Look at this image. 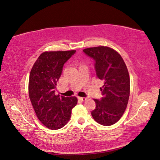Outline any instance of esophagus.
Instances as JSON below:
<instances>
[{"label":"esophagus","mask_w":160,"mask_h":160,"mask_svg":"<svg viewBox=\"0 0 160 160\" xmlns=\"http://www.w3.org/2000/svg\"><path fill=\"white\" fill-rule=\"evenodd\" d=\"M78 98H79V99H81V101H86V99H87V98L86 97H78Z\"/></svg>","instance_id":"obj_1"}]
</instances>
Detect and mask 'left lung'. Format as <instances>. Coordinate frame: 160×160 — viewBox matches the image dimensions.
Segmentation results:
<instances>
[{
    "label": "left lung",
    "mask_w": 160,
    "mask_h": 160,
    "mask_svg": "<svg viewBox=\"0 0 160 160\" xmlns=\"http://www.w3.org/2000/svg\"><path fill=\"white\" fill-rule=\"evenodd\" d=\"M94 61L96 74L103 81L102 97L94 99L96 108L91 114L96 122L110 126L118 122L125 112L130 94V79L125 63L113 49L108 47L83 50Z\"/></svg>",
    "instance_id": "obj_1"
}]
</instances>
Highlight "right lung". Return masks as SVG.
Instances as JSON below:
<instances>
[{
    "label": "right lung",
    "instance_id": "add662e5",
    "mask_svg": "<svg viewBox=\"0 0 160 160\" xmlns=\"http://www.w3.org/2000/svg\"><path fill=\"white\" fill-rule=\"evenodd\" d=\"M76 51L44 52L32 68L29 81V94L38 119L47 128L55 130L68 122L72 109L77 103L75 97L55 95L57 81L64 63Z\"/></svg>",
    "mask_w": 160,
    "mask_h": 160
}]
</instances>
